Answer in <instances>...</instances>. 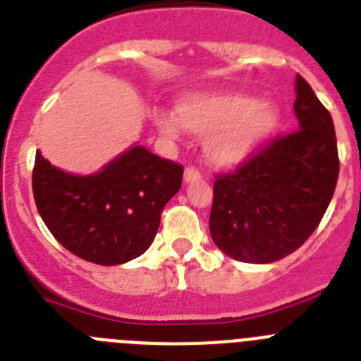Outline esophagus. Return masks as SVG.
<instances>
[{
    "instance_id": "obj_1",
    "label": "esophagus",
    "mask_w": 361,
    "mask_h": 361,
    "mask_svg": "<svg viewBox=\"0 0 361 361\" xmlns=\"http://www.w3.org/2000/svg\"><path fill=\"white\" fill-rule=\"evenodd\" d=\"M201 178V171L197 168H193V166H188L186 169H184V180L186 183H195V180H199Z\"/></svg>"
}]
</instances>
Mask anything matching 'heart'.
Returning <instances> with one entry per match:
<instances>
[{"instance_id": "obj_1", "label": "heart", "mask_w": 361, "mask_h": 361, "mask_svg": "<svg viewBox=\"0 0 361 361\" xmlns=\"http://www.w3.org/2000/svg\"><path fill=\"white\" fill-rule=\"evenodd\" d=\"M175 113L155 111L160 135L177 140L186 131L206 138V155L219 166H235L269 142L281 124V111L243 92H192L177 102Z\"/></svg>"}]
</instances>
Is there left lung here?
I'll return each instance as SVG.
<instances>
[{
  "mask_svg": "<svg viewBox=\"0 0 361 361\" xmlns=\"http://www.w3.org/2000/svg\"><path fill=\"white\" fill-rule=\"evenodd\" d=\"M295 92L298 129L215 177L210 233L232 259L263 264L295 252L334 195L340 159L332 116L300 75Z\"/></svg>",
  "mask_w": 361,
  "mask_h": 361,
  "instance_id": "obj_1",
  "label": "left lung"
}]
</instances>
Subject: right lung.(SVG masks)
Listing matches in <instances>:
<instances>
[{
	"label": "right lung",
	"instance_id": "right-lung-1",
	"mask_svg": "<svg viewBox=\"0 0 361 361\" xmlns=\"http://www.w3.org/2000/svg\"><path fill=\"white\" fill-rule=\"evenodd\" d=\"M184 168L142 146L94 175H71L36 151V208L71 254L94 264H122L149 248L166 202L180 190Z\"/></svg>",
	"mask_w": 361,
	"mask_h": 361
}]
</instances>
